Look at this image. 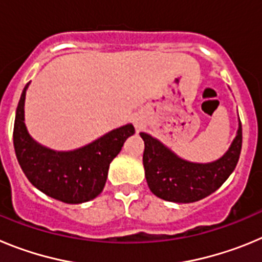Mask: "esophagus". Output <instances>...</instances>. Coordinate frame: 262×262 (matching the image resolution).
<instances>
[{"instance_id": "1", "label": "esophagus", "mask_w": 262, "mask_h": 262, "mask_svg": "<svg viewBox=\"0 0 262 262\" xmlns=\"http://www.w3.org/2000/svg\"><path fill=\"white\" fill-rule=\"evenodd\" d=\"M134 124H135L136 128H142L143 124H144V123H143V119H142V118L136 117L135 119H134Z\"/></svg>"}]
</instances>
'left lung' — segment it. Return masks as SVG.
Returning <instances> with one entry per match:
<instances>
[{
  "label": "left lung",
  "instance_id": "8db88e82",
  "mask_svg": "<svg viewBox=\"0 0 262 262\" xmlns=\"http://www.w3.org/2000/svg\"><path fill=\"white\" fill-rule=\"evenodd\" d=\"M144 140L145 180L149 190L168 202L191 203L217 190L235 170L242 151V123L226 154L211 163L189 161L166 147L159 139L140 133Z\"/></svg>",
  "mask_w": 262,
  "mask_h": 262
}]
</instances>
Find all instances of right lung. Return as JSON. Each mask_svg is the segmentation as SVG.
Segmentation results:
<instances>
[{"instance_id": "1", "label": "right lung", "mask_w": 262, "mask_h": 262, "mask_svg": "<svg viewBox=\"0 0 262 262\" xmlns=\"http://www.w3.org/2000/svg\"><path fill=\"white\" fill-rule=\"evenodd\" d=\"M29 84L18 102L13 142L23 173L36 189L64 203H84L102 193L108 166L127 138L135 134L131 123L111 129L86 145L72 151H55L41 145L27 131L25 99Z\"/></svg>"}]
</instances>
